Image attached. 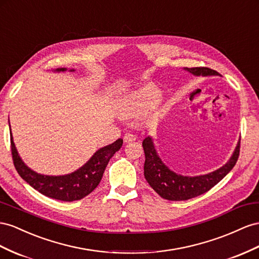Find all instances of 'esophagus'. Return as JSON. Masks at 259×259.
Instances as JSON below:
<instances>
[{
	"label": "esophagus",
	"instance_id": "34e87169",
	"mask_svg": "<svg viewBox=\"0 0 259 259\" xmlns=\"http://www.w3.org/2000/svg\"><path fill=\"white\" fill-rule=\"evenodd\" d=\"M123 139H124V143L134 142V141H136V136H135V135H133V134H130V133H126V134L124 135Z\"/></svg>",
	"mask_w": 259,
	"mask_h": 259
}]
</instances>
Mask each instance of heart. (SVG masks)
<instances>
[{"instance_id": "obj_1", "label": "heart", "mask_w": 259, "mask_h": 259, "mask_svg": "<svg viewBox=\"0 0 259 259\" xmlns=\"http://www.w3.org/2000/svg\"><path fill=\"white\" fill-rule=\"evenodd\" d=\"M161 97V90L155 85H146L122 96L118 99V110L124 115L142 112L155 106Z\"/></svg>"}]
</instances>
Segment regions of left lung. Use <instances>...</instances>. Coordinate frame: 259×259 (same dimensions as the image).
Returning a JSON list of instances; mask_svg holds the SVG:
<instances>
[{"label": "left lung", "instance_id": "obj_1", "mask_svg": "<svg viewBox=\"0 0 259 259\" xmlns=\"http://www.w3.org/2000/svg\"><path fill=\"white\" fill-rule=\"evenodd\" d=\"M185 71L194 76H221L218 72L208 67H184ZM240 141L228 162L219 169L210 173L196 177H185L176 173L166 166L159 157L151 136H147L143 141L145 151L144 176L148 184L157 194L167 200H187L208 192L225 178L233 169L240 155Z\"/></svg>", "mask_w": 259, "mask_h": 259}]
</instances>
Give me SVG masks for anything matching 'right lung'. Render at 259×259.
Instances as JSON below:
<instances>
[{"instance_id":"obj_1","label":"right lung","mask_w":259,"mask_h":259,"mask_svg":"<svg viewBox=\"0 0 259 259\" xmlns=\"http://www.w3.org/2000/svg\"><path fill=\"white\" fill-rule=\"evenodd\" d=\"M66 71V67L54 69V72L57 73ZM74 71V68L69 69V72ZM122 144L123 139L118 138L114 143L98 149L85 164L72 173L64 174V176H45V174H40L31 170L23 161L18 155L15 144H14L11 131L13 161L20 178L45 196L63 201L79 200L92 193L100 183L110 159L113 157L116 151L120 150Z\"/></svg>"}]
</instances>
